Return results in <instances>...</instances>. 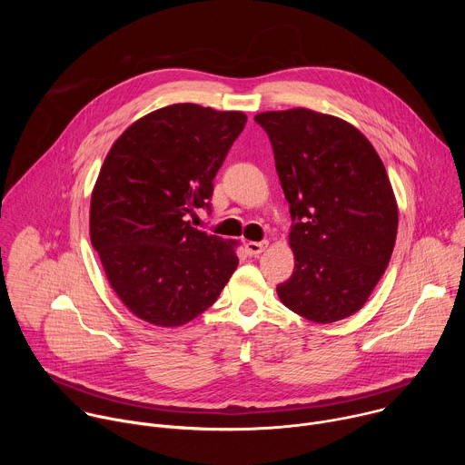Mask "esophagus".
Masks as SVG:
<instances>
[{
  "instance_id": "esophagus-1",
  "label": "esophagus",
  "mask_w": 465,
  "mask_h": 465,
  "mask_svg": "<svg viewBox=\"0 0 465 465\" xmlns=\"http://www.w3.org/2000/svg\"><path fill=\"white\" fill-rule=\"evenodd\" d=\"M267 246H269V241H248L246 244H244V248H246V252L250 253V255H259V253H262L264 250H267Z\"/></svg>"
}]
</instances>
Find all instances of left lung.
Wrapping results in <instances>:
<instances>
[{"instance_id":"8db88e82","label":"left lung","mask_w":465,"mask_h":465,"mask_svg":"<svg viewBox=\"0 0 465 465\" xmlns=\"http://www.w3.org/2000/svg\"><path fill=\"white\" fill-rule=\"evenodd\" d=\"M253 119L271 138L294 221V272L278 296L311 322L344 320L366 303L393 252L400 215L386 169L341 117L300 106Z\"/></svg>"}]
</instances>
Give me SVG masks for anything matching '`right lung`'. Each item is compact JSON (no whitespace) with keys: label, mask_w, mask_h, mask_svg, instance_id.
<instances>
[{"label":"right lung","mask_w":465,"mask_h":465,"mask_svg":"<svg viewBox=\"0 0 465 465\" xmlns=\"http://www.w3.org/2000/svg\"><path fill=\"white\" fill-rule=\"evenodd\" d=\"M246 123L193 103L158 108L110 147L92 191L90 239L123 305L178 327L215 303L235 272L237 242L191 226Z\"/></svg>","instance_id":"right-lung-1"}]
</instances>
